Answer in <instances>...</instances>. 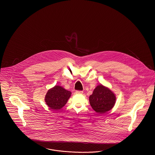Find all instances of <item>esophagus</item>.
Wrapping results in <instances>:
<instances>
[{"label": "esophagus", "mask_w": 155, "mask_h": 155, "mask_svg": "<svg viewBox=\"0 0 155 155\" xmlns=\"http://www.w3.org/2000/svg\"><path fill=\"white\" fill-rule=\"evenodd\" d=\"M75 94H83V91H75Z\"/></svg>", "instance_id": "obj_1"}]
</instances>
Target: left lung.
<instances>
[{
    "label": "left lung",
    "mask_w": 155,
    "mask_h": 155,
    "mask_svg": "<svg viewBox=\"0 0 155 155\" xmlns=\"http://www.w3.org/2000/svg\"><path fill=\"white\" fill-rule=\"evenodd\" d=\"M92 109L99 114H103L114 107L116 96L110 89L103 85H97L89 97Z\"/></svg>",
    "instance_id": "1"
}]
</instances>
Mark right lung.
Masks as SVG:
<instances>
[{
    "label": "right lung",
    "mask_w": 155,
    "mask_h": 155,
    "mask_svg": "<svg viewBox=\"0 0 155 155\" xmlns=\"http://www.w3.org/2000/svg\"><path fill=\"white\" fill-rule=\"evenodd\" d=\"M71 92L59 85L49 89L45 97L46 104L53 110H59L66 104Z\"/></svg>",
    "instance_id": "1"
}]
</instances>
